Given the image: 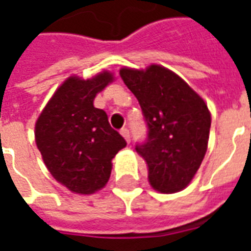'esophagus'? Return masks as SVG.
Listing matches in <instances>:
<instances>
[{
  "instance_id": "esophagus-1",
  "label": "esophagus",
  "mask_w": 251,
  "mask_h": 251,
  "mask_svg": "<svg viewBox=\"0 0 251 251\" xmlns=\"http://www.w3.org/2000/svg\"><path fill=\"white\" fill-rule=\"evenodd\" d=\"M121 134L124 136V138H125L126 141L130 142V133H129V129H126V127L121 129Z\"/></svg>"
}]
</instances>
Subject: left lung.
<instances>
[{
  "label": "left lung",
  "mask_w": 251,
  "mask_h": 251,
  "mask_svg": "<svg viewBox=\"0 0 251 251\" xmlns=\"http://www.w3.org/2000/svg\"><path fill=\"white\" fill-rule=\"evenodd\" d=\"M122 80L138 100L148 137L136 151L145 158L149 183L163 194L184 189L204 158L211 115L204 100L164 67L122 68Z\"/></svg>",
  "instance_id": "8db88e82"
}]
</instances>
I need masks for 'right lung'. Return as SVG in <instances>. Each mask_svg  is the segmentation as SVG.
Wrapping results in <instances>:
<instances>
[{
	"instance_id": "1",
	"label": "right lung",
	"mask_w": 251,
	"mask_h": 251,
	"mask_svg": "<svg viewBox=\"0 0 251 251\" xmlns=\"http://www.w3.org/2000/svg\"><path fill=\"white\" fill-rule=\"evenodd\" d=\"M111 80L107 71L87 80L68 77L36 122V144L47 168L76 194L103 188L111 174V160L126 147L125 138L110 126L106 111L93 103Z\"/></svg>"
}]
</instances>
